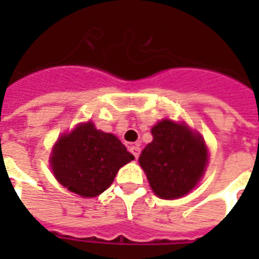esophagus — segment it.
Returning a JSON list of instances; mask_svg holds the SVG:
<instances>
[{
    "label": "esophagus",
    "mask_w": 259,
    "mask_h": 259,
    "mask_svg": "<svg viewBox=\"0 0 259 259\" xmlns=\"http://www.w3.org/2000/svg\"><path fill=\"white\" fill-rule=\"evenodd\" d=\"M130 153L133 154L134 158H136V160H137L138 156H140V153H141V149H140V146H137V145L130 146Z\"/></svg>",
    "instance_id": "esophagus-1"
}]
</instances>
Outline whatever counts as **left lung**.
I'll return each instance as SVG.
<instances>
[{
    "instance_id": "1",
    "label": "left lung",
    "mask_w": 259,
    "mask_h": 259,
    "mask_svg": "<svg viewBox=\"0 0 259 259\" xmlns=\"http://www.w3.org/2000/svg\"><path fill=\"white\" fill-rule=\"evenodd\" d=\"M153 141L138 158L150 188L161 199H177L191 192L208 164L204 140L185 123L162 119L152 127Z\"/></svg>"
}]
</instances>
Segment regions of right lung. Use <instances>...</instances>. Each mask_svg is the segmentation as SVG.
Wrapping results in <instances>:
<instances>
[{"label":"right lung","mask_w":259,"mask_h":259,"mask_svg":"<svg viewBox=\"0 0 259 259\" xmlns=\"http://www.w3.org/2000/svg\"><path fill=\"white\" fill-rule=\"evenodd\" d=\"M134 156L114 134L95 129L91 121L63 134L52 148L51 168L56 180L83 197H95L113 184L114 177Z\"/></svg>","instance_id":"add662e5"}]
</instances>
